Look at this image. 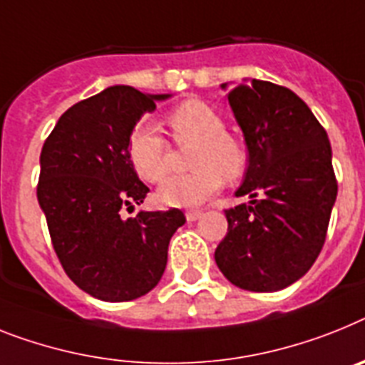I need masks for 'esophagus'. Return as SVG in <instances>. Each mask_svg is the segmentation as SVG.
<instances>
[{
  "label": "esophagus",
  "mask_w": 365,
  "mask_h": 365,
  "mask_svg": "<svg viewBox=\"0 0 365 365\" xmlns=\"http://www.w3.org/2000/svg\"><path fill=\"white\" fill-rule=\"evenodd\" d=\"M185 217H187L189 222H192V220H198L202 217V211L200 210H189L187 213H185Z\"/></svg>",
  "instance_id": "1"
}]
</instances>
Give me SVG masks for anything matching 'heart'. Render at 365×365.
Here are the masks:
<instances>
[{
    "mask_svg": "<svg viewBox=\"0 0 365 365\" xmlns=\"http://www.w3.org/2000/svg\"><path fill=\"white\" fill-rule=\"evenodd\" d=\"M168 125L178 145H191L189 174L168 178L159 187L163 206L191 207L206 202L226 180H237L247 168V152L240 140L226 133L225 120L200 100H187L168 113ZM131 167L140 180L161 182L168 173L170 150L154 125L139 124L128 140Z\"/></svg>",
    "mask_w": 365,
    "mask_h": 365,
    "instance_id": "1",
    "label": "heart"
}]
</instances>
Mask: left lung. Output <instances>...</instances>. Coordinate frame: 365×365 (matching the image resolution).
Returning a JSON list of instances; mask_svg holds the SVG:
<instances>
[{
  "label": "left lung",
  "instance_id": "left-lung-1",
  "mask_svg": "<svg viewBox=\"0 0 365 365\" xmlns=\"http://www.w3.org/2000/svg\"><path fill=\"white\" fill-rule=\"evenodd\" d=\"M226 88V85H220ZM249 168L226 210L228 234L215 250L220 272L247 292H278L310 271L338 195L329 135L293 91L250 79L228 93Z\"/></svg>",
  "mask_w": 365,
  "mask_h": 365
}]
</instances>
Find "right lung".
I'll return each mask as SVG.
<instances>
[{
	"mask_svg": "<svg viewBox=\"0 0 365 365\" xmlns=\"http://www.w3.org/2000/svg\"><path fill=\"white\" fill-rule=\"evenodd\" d=\"M115 85L64 111L41 152L36 198L55 254L70 280L100 301L124 302L152 292L167 267L170 237L185 222L182 211H139L150 191L128 155L131 131L155 102Z\"/></svg>",
	"mask_w": 365,
	"mask_h": 365,
	"instance_id": "obj_1",
	"label": "right lung"
}]
</instances>
